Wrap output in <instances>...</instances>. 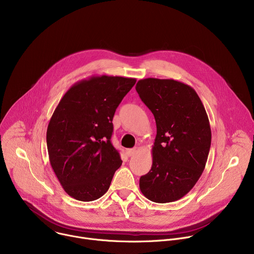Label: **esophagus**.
<instances>
[{
    "mask_svg": "<svg viewBox=\"0 0 254 254\" xmlns=\"http://www.w3.org/2000/svg\"><path fill=\"white\" fill-rule=\"evenodd\" d=\"M135 152H136L135 149H127V155L128 157H131V156H133V155L135 154Z\"/></svg>",
    "mask_w": 254,
    "mask_h": 254,
    "instance_id": "34e87169",
    "label": "esophagus"
}]
</instances>
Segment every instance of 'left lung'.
I'll list each match as a JSON object with an SVG mask.
<instances>
[{
    "instance_id": "left-lung-1",
    "label": "left lung",
    "mask_w": 254,
    "mask_h": 254,
    "mask_svg": "<svg viewBox=\"0 0 254 254\" xmlns=\"http://www.w3.org/2000/svg\"><path fill=\"white\" fill-rule=\"evenodd\" d=\"M135 89L157 125L153 165L140 177L139 189L156 203L177 201L205 169L211 146L205 107L191 86L174 79H140Z\"/></svg>"
}]
</instances>
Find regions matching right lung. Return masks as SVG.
Segmentation results:
<instances>
[{"label": "right lung", "mask_w": 254, "mask_h": 254, "mask_svg": "<svg viewBox=\"0 0 254 254\" xmlns=\"http://www.w3.org/2000/svg\"><path fill=\"white\" fill-rule=\"evenodd\" d=\"M134 78L92 76L71 86L49 122L51 167L64 191L89 202L106 193L123 161L111 141L113 119Z\"/></svg>", "instance_id": "add662e5"}]
</instances>
